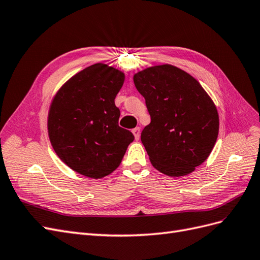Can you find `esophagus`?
Segmentation results:
<instances>
[{"label":"esophagus","mask_w":260,"mask_h":260,"mask_svg":"<svg viewBox=\"0 0 260 260\" xmlns=\"http://www.w3.org/2000/svg\"><path fill=\"white\" fill-rule=\"evenodd\" d=\"M132 133L134 134V136H135V139L138 140L139 137H140V128L139 127H135V128L132 131Z\"/></svg>","instance_id":"esophagus-1"}]
</instances>
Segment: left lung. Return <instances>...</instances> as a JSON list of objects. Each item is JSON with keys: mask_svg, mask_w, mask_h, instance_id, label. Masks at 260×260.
Segmentation results:
<instances>
[{"mask_svg": "<svg viewBox=\"0 0 260 260\" xmlns=\"http://www.w3.org/2000/svg\"><path fill=\"white\" fill-rule=\"evenodd\" d=\"M134 83L151 118L141 132L150 162L171 177L192 173L218 137L219 116L212 98L193 77L172 64L139 71Z\"/></svg>", "mask_w": 260, "mask_h": 260, "instance_id": "obj_1", "label": "left lung"}]
</instances>
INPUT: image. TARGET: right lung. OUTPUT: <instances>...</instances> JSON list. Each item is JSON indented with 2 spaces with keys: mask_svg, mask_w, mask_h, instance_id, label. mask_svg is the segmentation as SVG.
I'll return each instance as SVG.
<instances>
[{
  "mask_svg": "<svg viewBox=\"0 0 260 260\" xmlns=\"http://www.w3.org/2000/svg\"><path fill=\"white\" fill-rule=\"evenodd\" d=\"M124 79L113 67L91 64L67 81L49 107L47 129L55 152L86 177L103 178L118 169L135 138L119 126L114 104Z\"/></svg>",
  "mask_w": 260,
  "mask_h": 260,
  "instance_id": "obj_1",
  "label": "right lung"
}]
</instances>
